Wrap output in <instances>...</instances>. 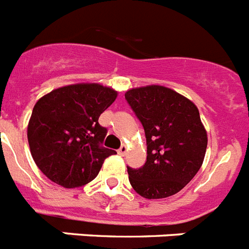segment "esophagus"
<instances>
[{"mask_svg":"<svg viewBox=\"0 0 249 249\" xmlns=\"http://www.w3.org/2000/svg\"><path fill=\"white\" fill-rule=\"evenodd\" d=\"M127 150H128V148H127V146H126V145H122V146H121V147H120V150H118V154L122 155V156H123V155H126Z\"/></svg>","mask_w":249,"mask_h":249,"instance_id":"1","label":"esophagus"}]
</instances>
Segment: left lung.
I'll use <instances>...</instances> for the list:
<instances>
[{
    "label": "left lung",
    "mask_w": 249,
    "mask_h": 249,
    "mask_svg": "<svg viewBox=\"0 0 249 249\" xmlns=\"http://www.w3.org/2000/svg\"><path fill=\"white\" fill-rule=\"evenodd\" d=\"M127 102L141 121L147 159L139 170L127 167L137 194L162 199L179 193L203 165L208 135L190 99L162 86L127 90Z\"/></svg>",
    "instance_id": "1"
}]
</instances>
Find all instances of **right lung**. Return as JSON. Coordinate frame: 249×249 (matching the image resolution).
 <instances>
[{
  "instance_id": "obj_1",
  "label": "right lung",
  "mask_w": 249,
  "mask_h": 249,
  "mask_svg": "<svg viewBox=\"0 0 249 249\" xmlns=\"http://www.w3.org/2000/svg\"><path fill=\"white\" fill-rule=\"evenodd\" d=\"M117 98V90L98 83L60 87L36 102L27 140L41 173L64 188L83 186L98 175L116 151L102 146L107 128L98 118Z\"/></svg>"
}]
</instances>
